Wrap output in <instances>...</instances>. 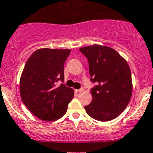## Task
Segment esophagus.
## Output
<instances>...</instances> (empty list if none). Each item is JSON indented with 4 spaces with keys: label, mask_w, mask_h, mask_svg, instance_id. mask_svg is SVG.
I'll list each match as a JSON object with an SVG mask.
<instances>
[{
    "label": "esophagus",
    "mask_w": 153,
    "mask_h": 153,
    "mask_svg": "<svg viewBox=\"0 0 153 153\" xmlns=\"http://www.w3.org/2000/svg\"><path fill=\"white\" fill-rule=\"evenodd\" d=\"M84 91V89H83V88H80V89L76 90V92H78V93H79V92H82V91Z\"/></svg>",
    "instance_id": "34e87169"
}]
</instances>
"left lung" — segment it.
<instances>
[{
	"label": "left lung",
	"instance_id": "left-lung-1",
	"mask_svg": "<svg viewBox=\"0 0 153 153\" xmlns=\"http://www.w3.org/2000/svg\"><path fill=\"white\" fill-rule=\"evenodd\" d=\"M79 51L88 60L91 81L97 83L91 89L92 102L85 106L86 113L100 122L116 119L127 108L133 92L128 63L111 47L93 45Z\"/></svg>",
	"mask_w": 153,
	"mask_h": 153
}]
</instances>
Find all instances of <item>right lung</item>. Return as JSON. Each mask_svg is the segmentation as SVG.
Returning a JSON list of instances; mask_svg holds the SVG:
<instances>
[{"label": "right lung", "mask_w": 153, "mask_h": 153, "mask_svg": "<svg viewBox=\"0 0 153 153\" xmlns=\"http://www.w3.org/2000/svg\"><path fill=\"white\" fill-rule=\"evenodd\" d=\"M71 49L40 48L28 59L20 79L21 100L38 119L53 122L65 114L74 91L64 84V63Z\"/></svg>", "instance_id": "add662e5"}]
</instances>
